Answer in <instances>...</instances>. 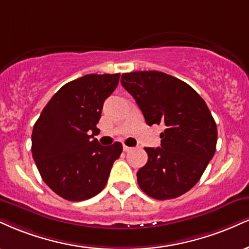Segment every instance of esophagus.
<instances>
[{"label":"esophagus","instance_id":"obj_1","mask_svg":"<svg viewBox=\"0 0 249 249\" xmlns=\"http://www.w3.org/2000/svg\"><path fill=\"white\" fill-rule=\"evenodd\" d=\"M123 149H124V152H130V151H132V147H128V146L124 145L123 146Z\"/></svg>","mask_w":249,"mask_h":249}]
</instances>
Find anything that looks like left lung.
<instances>
[{
    "label": "left lung",
    "instance_id": "8db88e82",
    "mask_svg": "<svg viewBox=\"0 0 249 249\" xmlns=\"http://www.w3.org/2000/svg\"><path fill=\"white\" fill-rule=\"evenodd\" d=\"M121 82L149 126H166L160 147L145 148L147 163L137 173L140 189L155 199L181 196L199 181L214 155L218 133L210 110L189 85L162 71L125 73Z\"/></svg>",
    "mask_w": 249,
    "mask_h": 249
}]
</instances>
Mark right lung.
<instances>
[{"instance_id": "obj_1", "label": "right lung", "mask_w": 249, "mask_h": 249, "mask_svg": "<svg viewBox=\"0 0 249 249\" xmlns=\"http://www.w3.org/2000/svg\"><path fill=\"white\" fill-rule=\"evenodd\" d=\"M121 74H88L62 86L32 131V157L41 178L62 198L80 202L103 190L123 146L95 139L104 101Z\"/></svg>"}]
</instances>
